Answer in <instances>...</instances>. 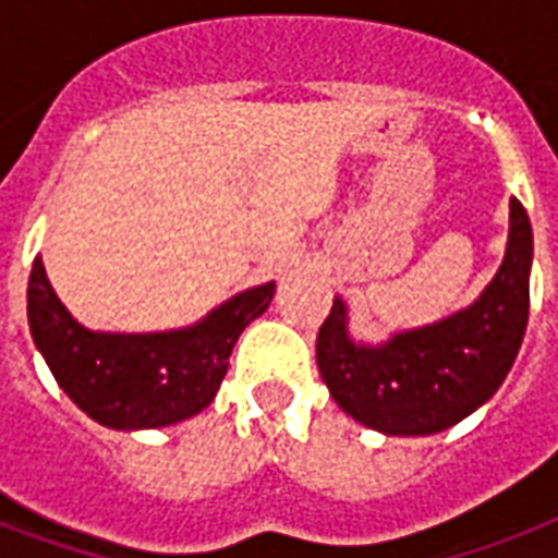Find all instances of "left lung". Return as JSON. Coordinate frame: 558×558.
I'll return each instance as SVG.
<instances>
[{"label":"left lung","mask_w":558,"mask_h":558,"mask_svg":"<svg viewBox=\"0 0 558 558\" xmlns=\"http://www.w3.org/2000/svg\"><path fill=\"white\" fill-rule=\"evenodd\" d=\"M533 228L510 199V240L501 269L475 304L442 322L356 344L348 306L332 301L318 330L315 359L332 399L367 428L397 437L446 432L484 405L519 356L530 313Z\"/></svg>","instance_id":"left-lung-1"}]
</instances>
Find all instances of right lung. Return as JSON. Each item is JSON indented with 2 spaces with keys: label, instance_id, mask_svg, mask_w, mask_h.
<instances>
[{
  "label": "right lung",
  "instance_id": "obj_1",
  "mask_svg": "<svg viewBox=\"0 0 558 558\" xmlns=\"http://www.w3.org/2000/svg\"><path fill=\"white\" fill-rule=\"evenodd\" d=\"M275 283L228 298L193 327L168 332H95L72 318L34 260L28 324L34 344L83 414L95 423L138 432L199 414L217 397L240 332L266 313Z\"/></svg>",
  "mask_w": 558,
  "mask_h": 558
}]
</instances>
